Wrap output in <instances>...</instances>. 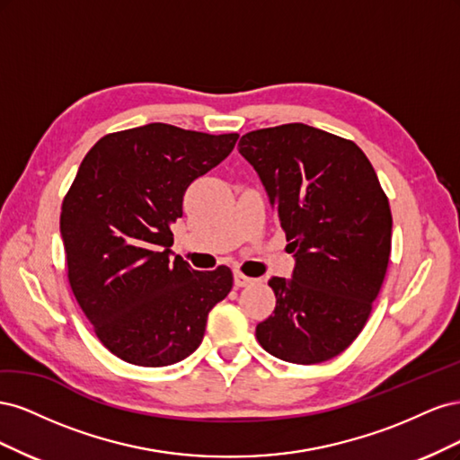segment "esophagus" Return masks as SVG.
Listing matches in <instances>:
<instances>
[{
  "instance_id": "esophagus-1",
  "label": "esophagus",
  "mask_w": 460,
  "mask_h": 460,
  "mask_svg": "<svg viewBox=\"0 0 460 460\" xmlns=\"http://www.w3.org/2000/svg\"><path fill=\"white\" fill-rule=\"evenodd\" d=\"M252 282H253V278L245 276V274H243V272H240V270H235V272H234V284H235V288H243V286L252 284Z\"/></svg>"
}]
</instances>
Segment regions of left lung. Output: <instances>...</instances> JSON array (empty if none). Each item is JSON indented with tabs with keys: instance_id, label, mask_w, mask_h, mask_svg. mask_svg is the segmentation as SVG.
<instances>
[{
	"instance_id": "left-lung-1",
	"label": "left lung",
	"mask_w": 460,
	"mask_h": 460,
	"mask_svg": "<svg viewBox=\"0 0 460 460\" xmlns=\"http://www.w3.org/2000/svg\"><path fill=\"white\" fill-rule=\"evenodd\" d=\"M238 149L296 253L291 280H269L276 307L257 324V341L288 363H324L363 332L384 284L392 253L385 191L355 142L303 122L247 132Z\"/></svg>"
}]
</instances>
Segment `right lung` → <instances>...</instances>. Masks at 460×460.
I'll return each instance as SVG.
<instances>
[{
	"mask_svg": "<svg viewBox=\"0 0 460 460\" xmlns=\"http://www.w3.org/2000/svg\"><path fill=\"white\" fill-rule=\"evenodd\" d=\"M240 134L172 124L103 136L80 163L61 207L66 276L97 340L136 367H169L198 349L232 270L171 261V225L188 186L225 161Z\"/></svg>",
	"mask_w": 460,
	"mask_h": 460,
	"instance_id": "right-lung-1",
	"label": "right lung"
}]
</instances>
